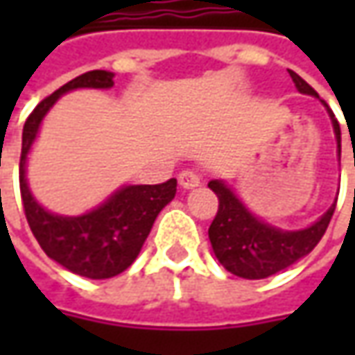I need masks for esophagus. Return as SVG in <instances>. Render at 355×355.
Returning a JSON list of instances; mask_svg holds the SVG:
<instances>
[{"label": "esophagus", "instance_id": "1", "mask_svg": "<svg viewBox=\"0 0 355 355\" xmlns=\"http://www.w3.org/2000/svg\"><path fill=\"white\" fill-rule=\"evenodd\" d=\"M178 180H180V185L184 189H196V187L201 185V175L196 170H184Z\"/></svg>", "mask_w": 355, "mask_h": 355}]
</instances>
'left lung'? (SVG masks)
Returning a JSON list of instances; mask_svg holds the SVG:
<instances>
[{
	"label": "left lung",
	"instance_id": "obj_1",
	"mask_svg": "<svg viewBox=\"0 0 355 355\" xmlns=\"http://www.w3.org/2000/svg\"><path fill=\"white\" fill-rule=\"evenodd\" d=\"M294 87L302 94L316 96V90L308 85L304 78L288 69ZM328 110V116L334 126L336 144H338V156L342 154V132L336 120L334 112L328 108V104L322 101ZM209 187L219 198V209L209 227V241L217 261L225 266L229 272L237 275L241 279L259 280L272 277L286 266L294 265L302 257L312 251L322 235L326 233L328 223L332 219L336 209V201L328 207V211L318 217L312 225L304 229H279L263 221L239 199V196L223 182L211 180Z\"/></svg>",
	"mask_w": 355,
	"mask_h": 355
}]
</instances>
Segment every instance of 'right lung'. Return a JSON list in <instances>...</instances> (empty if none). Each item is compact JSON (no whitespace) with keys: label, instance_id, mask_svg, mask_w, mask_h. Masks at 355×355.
<instances>
[{"label":"right lung","instance_id":"1","mask_svg":"<svg viewBox=\"0 0 355 355\" xmlns=\"http://www.w3.org/2000/svg\"><path fill=\"white\" fill-rule=\"evenodd\" d=\"M114 73L89 71L55 90L35 106L23 126L19 187L27 223L49 259L87 279H112L124 272L142 251L157 213L175 198V180L157 185H122L101 205L83 215L47 211L27 184V156L43 118L62 94L76 89H112Z\"/></svg>","mask_w":355,"mask_h":355}]
</instances>
